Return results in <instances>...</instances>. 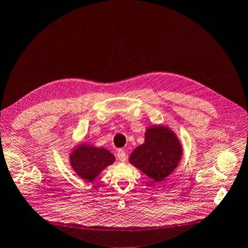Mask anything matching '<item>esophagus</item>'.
Segmentation results:
<instances>
[{
  "mask_svg": "<svg viewBox=\"0 0 248 248\" xmlns=\"http://www.w3.org/2000/svg\"><path fill=\"white\" fill-rule=\"evenodd\" d=\"M117 156H118V158H119V160H120V161H122V162H124V161L126 160V158H127L126 152H125L123 149H119V150H118V152H117Z\"/></svg>",
  "mask_w": 248,
  "mask_h": 248,
  "instance_id": "1",
  "label": "esophagus"
}]
</instances>
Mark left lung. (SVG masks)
<instances>
[{
	"label": "left lung",
	"instance_id": "obj_1",
	"mask_svg": "<svg viewBox=\"0 0 248 248\" xmlns=\"http://www.w3.org/2000/svg\"><path fill=\"white\" fill-rule=\"evenodd\" d=\"M144 137V143L132 151L129 162L155 183L161 182L179 166L183 156L181 141L164 125L150 126Z\"/></svg>",
	"mask_w": 248,
	"mask_h": 248
}]
</instances>
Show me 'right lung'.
Returning <instances> with one entry per match:
<instances>
[{
    "label": "right lung",
    "mask_w": 248,
    "mask_h": 248,
    "mask_svg": "<svg viewBox=\"0 0 248 248\" xmlns=\"http://www.w3.org/2000/svg\"><path fill=\"white\" fill-rule=\"evenodd\" d=\"M115 161V156L108 149L96 147L87 142L80 143L69 153V163L80 179L93 182L97 176Z\"/></svg>",
    "instance_id": "add662e5"
}]
</instances>
